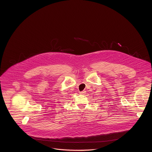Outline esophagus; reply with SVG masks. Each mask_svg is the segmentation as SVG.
Segmentation results:
<instances>
[{
	"instance_id": "1",
	"label": "esophagus",
	"mask_w": 152,
	"mask_h": 152,
	"mask_svg": "<svg viewBox=\"0 0 152 152\" xmlns=\"http://www.w3.org/2000/svg\"><path fill=\"white\" fill-rule=\"evenodd\" d=\"M80 94H85L86 93V91H83L80 92Z\"/></svg>"
}]
</instances>
